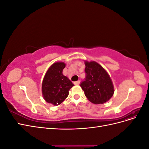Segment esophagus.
Segmentation results:
<instances>
[{"label":"esophagus","mask_w":149,"mask_h":149,"mask_svg":"<svg viewBox=\"0 0 149 149\" xmlns=\"http://www.w3.org/2000/svg\"><path fill=\"white\" fill-rule=\"evenodd\" d=\"M79 83H80V81L78 80V81H76L74 82V84L75 85H78V84H79Z\"/></svg>","instance_id":"1"}]
</instances>
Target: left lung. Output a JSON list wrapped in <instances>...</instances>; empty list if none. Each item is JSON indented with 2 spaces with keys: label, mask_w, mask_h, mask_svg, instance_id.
Segmentation results:
<instances>
[{
  "label": "left lung",
  "mask_w": 149,
  "mask_h": 149,
  "mask_svg": "<svg viewBox=\"0 0 149 149\" xmlns=\"http://www.w3.org/2000/svg\"><path fill=\"white\" fill-rule=\"evenodd\" d=\"M84 81L80 86L88 100L95 104L109 101L114 93V86L107 71L96 61H85Z\"/></svg>",
  "instance_id": "obj_1"
}]
</instances>
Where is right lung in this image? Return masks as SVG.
<instances>
[{
    "mask_svg": "<svg viewBox=\"0 0 149 149\" xmlns=\"http://www.w3.org/2000/svg\"><path fill=\"white\" fill-rule=\"evenodd\" d=\"M65 66L63 62L53 63L48 68L43 80L42 91L44 100L54 106L63 102L68 96L70 89L74 86L63 74Z\"/></svg>",
    "mask_w": 149,
    "mask_h": 149,
    "instance_id": "right-lung-1",
    "label": "right lung"
}]
</instances>
